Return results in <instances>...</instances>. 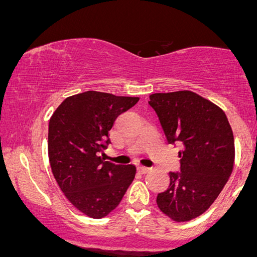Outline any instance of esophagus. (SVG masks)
<instances>
[{
  "mask_svg": "<svg viewBox=\"0 0 257 257\" xmlns=\"http://www.w3.org/2000/svg\"><path fill=\"white\" fill-rule=\"evenodd\" d=\"M150 169L151 168H148V167H145V166H139V167H138V170H139V173H141V174L147 173Z\"/></svg>",
  "mask_w": 257,
  "mask_h": 257,
  "instance_id": "obj_1",
  "label": "esophagus"
}]
</instances>
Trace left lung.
I'll use <instances>...</instances> for the list:
<instances>
[{
    "instance_id": "left-lung-1",
    "label": "left lung",
    "mask_w": 257,
    "mask_h": 257,
    "mask_svg": "<svg viewBox=\"0 0 257 257\" xmlns=\"http://www.w3.org/2000/svg\"><path fill=\"white\" fill-rule=\"evenodd\" d=\"M150 99L168 143L183 145L181 173H169V188L156 204L174 221L192 220L213 204L232 174V127L220 107L193 91L158 92Z\"/></svg>"
}]
</instances>
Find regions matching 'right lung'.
Instances as JSON below:
<instances>
[{
  "instance_id": "obj_1",
  "label": "right lung",
  "mask_w": 257,
  "mask_h": 257,
  "mask_svg": "<svg viewBox=\"0 0 257 257\" xmlns=\"http://www.w3.org/2000/svg\"><path fill=\"white\" fill-rule=\"evenodd\" d=\"M139 97L84 91L67 97L48 122V159L66 198L88 217H106L135 180L133 165L104 161L109 131Z\"/></svg>"
}]
</instances>
